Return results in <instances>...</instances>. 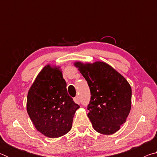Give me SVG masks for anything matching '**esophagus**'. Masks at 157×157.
Wrapping results in <instances>:
<instances>
[{
  "mask_svg": "<svg viewBox=\"0 0 157 157\" xmlns=\"http://www.w3.org/2000/svg\"><path fill=\"white\" fill-rule=\"evenodd\" d=\"M73 100L76 104H80V99H79V98L78 96H76L75 98H74Z\"/></svg>",
  "mask_w": 157,
  "mask_h": 157,
  "instance_id": "1",
  "label": "esophagus"
}]
</instances>
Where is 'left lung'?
<instances>
[{
    "label": "left lung",
    "instance_id": "1",
    "mask_svg": "<svg viewBox=\"0 0 157 157\" xmlns=\"http://www.w3.org/2000/svg\"><path fill=\"white\" fill-rule=\"evenodd\" d=\"M74 66L88 82L91 100L88 117L97 132L105 135L116 133L125 123L132 104V88L124 77L104 62Z\"/></svg>",
    "mask_w": 157,
    "mask_h": 157
}]
</instances>
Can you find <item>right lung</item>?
Instances as JSON below:
<instances>
[{"label": "right lung", "mask_w": 157, "mask_h": 157, "mask_svg": "<svg viewBox=\"0 0 157 157\" xmlns=\"http://www.w3.org/2000/svg\"><path fill=\"white\" fill-rule=\"evenodd\" d=\"M26 107L37 131L52 139L70 131L79 108L68 94L60 66L50 64L44 66L34 79L28 93Z\"/></svg>", "instance_id": "add662e5"}]
</instances>
